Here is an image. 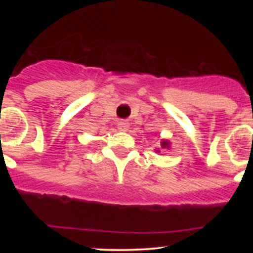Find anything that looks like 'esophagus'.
Returning <instances> with one entry per match:
<instances>
[{"instance_id": "1", "label": "esophagus", "mask_w": 253, "mask_h": 253, "mask_svg": "<svg viewBox=\"0 0 253 253\" xmlns=\"http://www.w3.org/2000/svg\"><path fill=\"white\" fill-rule=\"evenodd\" d=\"M128 126H129V125L127 123H125V121H120V123L118 124V128L120 130H123V132L128 129Z\"/></svg>"}]
</instances>
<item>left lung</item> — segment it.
Instances as JSON below:
<instances>
[{"label": "left lung", "mask_w": 253, "mask_h": 253, "mask_svg": "<svg viewBox=\"0 0 253 253\" xmlns=\"http://www.w3.org/2000/svg\"><path fill=\"white\" fill-rule=\"evenodd\" d=\"M170 145H171V143L168 140V139H162L161 140V146L163 147V149H170ZM156 152H161V151L156 150Z\"/></svg>", "instance_id": "obj_1"}]
</instances>
